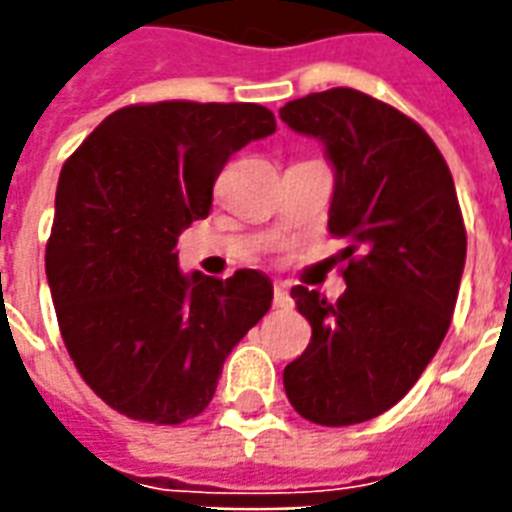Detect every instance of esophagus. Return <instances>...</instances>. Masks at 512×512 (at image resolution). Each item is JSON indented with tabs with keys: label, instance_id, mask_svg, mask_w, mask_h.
<instances>
[{
	"label": "esophagus",
	"instance_id": "esophagus-1",
	"mask_svg": "<svg viewBox=\"0 0 512 512\" xmlns=\"http://www.w3.org/2000/svg\"><path fill=\"white\" fill-rule=\"evenodd\" d=\"M293 304V299H290V293L285 285H277L274 288V307H290Z\"/></svg>",
	"mask_w": 512,
	"mask_h": 512
}]
</instances>
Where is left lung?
I'll return each instance as SVG.
<instances>
[{"label": "left lung", "mask_w": 512, "mask_h": 512, "mask_svg": "<svg viewBox=\"0 0 512 512\" xmlns=\"http://www.w3.org/2000/svg\"><path fill=\"white\" fill-rule=\"evenodd\" d=\"M279 117L323 142L329 233L348 241L340 299L290 290L312 340L282 381L301 417L343 428L395 406L439 351L466 263L461 205L439 147L395 106L334 87Z\"/></svg>", "instance_id": "8db88e82"}]
</instances>
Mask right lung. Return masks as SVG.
<instances>
[{"label":"right lung","mask_w":512,"mask_h":512,"mask_svg":"<svg viewBox=\"0 0 512 512\" xmlns=\"http://www.w3.org/2000/svg\"><path fill=\"white\" fill-rule=\"evenodd\" d=\"M274 131L257 104H139L65 161L46 277L65 348L106 406L156 425L197 417L224 359L268 312L266 274H183L175 246L211 211L227 158Z\"/></svg>","instance_id":"add662e5"}]
</instances>
